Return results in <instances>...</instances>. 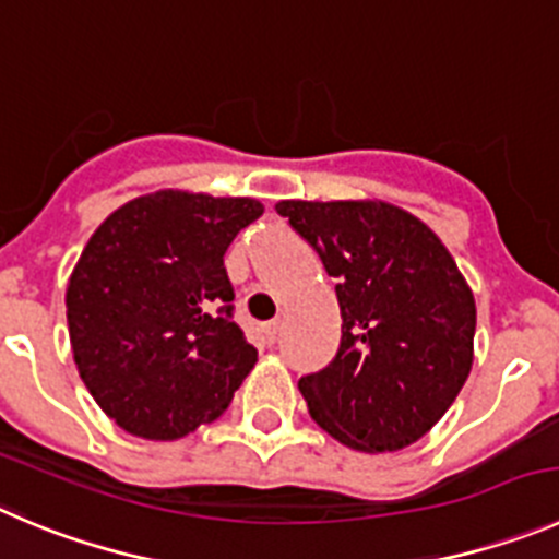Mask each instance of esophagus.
<instances>
[{
	"label": "esophagus",
	"mask_w": 559,
	"mask_h": 559,
	"mask_svg": "<svg viewBox=\"0 0 559 559\" xmlns=\"http://www.w3.org/2000/svg\"><path fill=\"white\" fill-rule=\"evenodd\" d=\"M262 333H264V338H267V342H275V338H278V333H281V320L267 322V325L262 328Z\"/></svg>",
	"instance_id": "esophagus-1"
}]
</instances>
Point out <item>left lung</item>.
<instances>
[{"label":"left lung","mask_w":559,"mask_h":559,"mask_svg":"<svg viewBox=\"0 0 559 559\" xmlns=\"http://www.w3.org/2000/svg\"><path fill=\"white\" fill-rule=\"evenodd\" d=\"M336 281L342 344L300 378L309 414L356 452L416 444L461 394L474 361L477 306L427 223L378 198L278 201Z\"/></svg>","instance_id":"1"}]
</instances>
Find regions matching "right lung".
Masks as SVG:
<instances>
[{"label": "right lung", "instance_id": "obj_1", "mask_svg": "<svg viewBox=\"0 0 559 559\" xmlns=\"http://www.w3.org/2000/svg\"><path fill=\"white\" fill-rule=\"evenodd\" d=\"M262 212L255 198L165 187L87 239L68 278V336L80 378L121 430L176 441L231 405L259 353L231 320L223 255Z\"/></svg>", "mask_w": 559, "mask_h": 559}]
</instances>
